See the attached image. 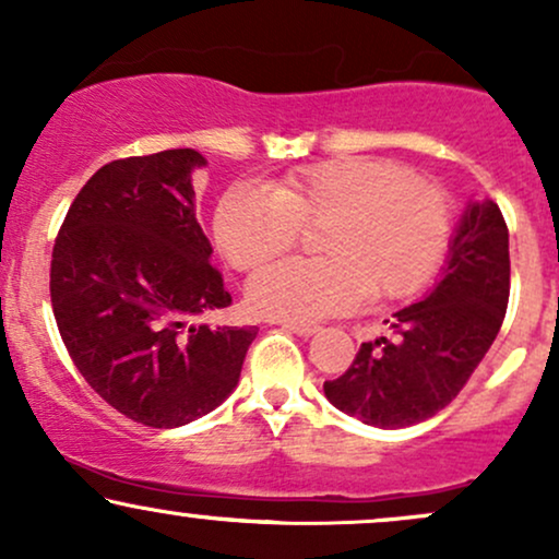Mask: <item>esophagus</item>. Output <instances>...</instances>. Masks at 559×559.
<instances>
[{"label":"esophagus","instance_id":"1","mask_svg":"<svg viewBox=\"0 0 559 559\" xmlns=\"http://www.w3.org/2000/svg\"><path fill=\"white\" fill-rule=\"evenodd\" d=\"M281 329H286L288 333H297L301 338H310L318 333V325H310V323H281Z\"/></svg>","mask_w":559,"mask_h":559}]
</instances>
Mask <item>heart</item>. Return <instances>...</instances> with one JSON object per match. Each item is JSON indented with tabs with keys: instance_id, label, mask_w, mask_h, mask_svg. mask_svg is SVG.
<instances>
[{
	"instance_id": "b5f03b06",
	"label": "heart",
	"mask_w": 559,
	"mask_h": 559,
	"mask_svg": "<svg viewBox=\"0 0 559 559\" xmlns=\"http://www.w3.org/2000/svg\"><path fill=\"white\" fill-rule=\"evenodd\" d=\"M320 260H284L249 281L262 318L316 323L370 294L402 299L426 286L452 236V207L439 186L413 181L389 159L342 157L281 178L271 191L234 186L215 207L213 234L236 271L288 252L299 228H318Z\"/></svg>"
}]
</instances>
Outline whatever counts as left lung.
Returning a JSON list of instances; mask_svg holds the SVG:
<instances>
[{
  "instance_id": "left-lung-1",
  "label": "left lung",
  "mask_w": 559,
  "mask_h": 559,
  "mask_svg": "<svg viewBox=\"0 0 559 559\" xmlns=\"http://www.w3.org/2000/svg\"><path fill=\"white\" fill-rule=\"evenodd\" d=\"M510 299V234L491 199L467 202L441 278L365 342L344 376L323 383L336 409L376 428H404L444 409L484 360Z\"/></svg>"
}]
</instances>
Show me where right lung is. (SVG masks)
<instances>
[{"mask_svg":"<svg viewBox=\"0 0 559 559\" xmlns=\"http://www.w3.org/2000/svg\"><path fill=\"white\" fill-rule=\"evenodd\" d=\"M197 150L126 157L88 178L52 252V310L75 368L107 404L178 428L228 400L258 329L194 323L230 305L194 210Z\"/></svg>","mask_w":559,"mask_h":559,"instance_id":"right-lung-1","label":"right lung"}]
</instances>
